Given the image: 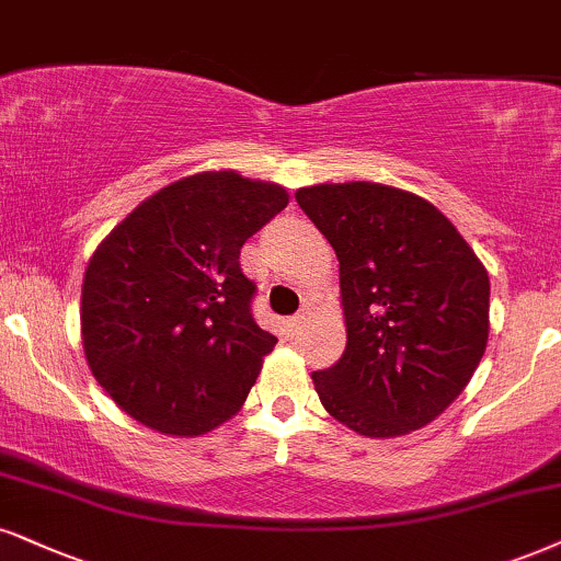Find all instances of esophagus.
<instances>
[{"label":"esophagus","mask_w":561,"mask_h":561,"mask_svg":"<svg viewBox=\"0 0 561 561\" xmlns=\"http://www.w3.org/2000/svg\"><path fill=\"white\" fill-rule=\"evenodd\" d=\"M304 320H307V314L304 312L288 317V328H291V333H299V330L304 328Z\"/></svg>","instance_id":"obj_1"}]
</instances>
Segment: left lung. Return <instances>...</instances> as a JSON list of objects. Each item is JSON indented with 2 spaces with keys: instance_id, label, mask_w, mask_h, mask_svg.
<instances>
[{
  "instance_id": "8db88e82",
  "label": "left lung",
  "mask_w": 561,
  "mask_h": 561,
  "mask_svg": "<svg viewBox=\"0 0 561 561\" xmlns=\"http://www.w3.org/2000/svg\"><path fill=\"white\" fill-rule=\"evenodd\" d=\"M296 203L341 262L345 351L312 375L324 411L364 437L416 432L466 390L486 351V267L405 190L317 184Z\"/></svg>"
}]
</instances>
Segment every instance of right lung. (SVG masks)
<instances>
[{
	"instance_id": "1",
	"label": "right lung",
	"mask_w": 561,
	"mask_h": 561,
	"mask_svg": "<svg viewBox=\"0 0 561 561\" xmlns=\"http://www.w3.org/2000/svg\"><path fill=\"white\" fill-rule=\"evenodd\" d=\"M288 205L280 184L203 171L163 186L101 241L82 280V348L122 411L174 437L233 416L278 337L252 317L244 241Z\"/></svg>"
}]
</instances>
